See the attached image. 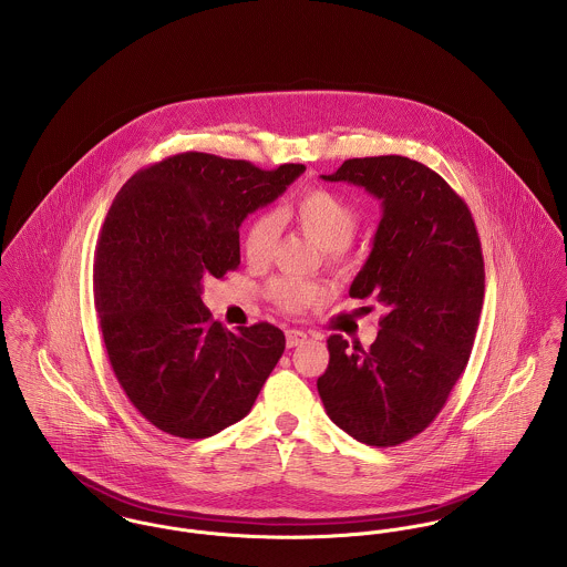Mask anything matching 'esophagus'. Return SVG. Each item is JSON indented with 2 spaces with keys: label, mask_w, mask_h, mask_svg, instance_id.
Returning a JSON list of instances; mask_svg holds the SVG:
<instances>
[{
  "label": "esophagus",
  "mask_w": 567,
  "mask_h": 567,
  "mask_svg": "<svg viewBox=\"0 0 567 567\" xmlns=\"http://www.w3.org/2000/svg\"><path fill=\"white\" fill-rule=\"evenodd\" d=\"M308 340V333L301 331V329H288L286 331V344L292 349V347H299Z\"/></svg>",
  "instance_id": "obj_1"
}]
</instances>
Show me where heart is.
I'll use <instances>...</instances> for the list:
<instances>
[{
    "instance_id": "heart-1",
    "label": "heart",
    "mask_w": 567,
    "mask_h": 567,
    "mask_svg": "<svg viewBox=\"0 0 567 567\" xmlns=\"http://www.w3.org/2000/svg\"><path fill=\"white\" fill-rule=\"evenodd\" d=\"M284 220L295 223L310 240L329 252L333 261H344L347 244L358 229L355 209L340 196L327 189H308L284 212ZM279 236V223L270 214L257 216L244 234V255L250 264H266ZM270 299L286 312L303 315L306 310L323 303L327 288L317 281L277 277L268 284Z\"/></svg>"
}]
</instances>
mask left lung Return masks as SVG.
Returning a JSON list of instances; mask_svg holds the SVG:
<instances>
[{
	"instance_id": "obj_1",
	"label": "left lung",
	"mask_w": 567,
	"mask_h": 567,
	"mask_svg": "<svg viewBox=\"0 0 567 567\" xmlns=\"http://www.w3.org/2000/svg\"><path fill=\"white\" fill-rule=\"evenodd\" d=\"M323 178L382 200L373 248L349 295L375 297L386 315L369 349L329 336L319 395L355 441L393 447L434 421L467 367L485 299L481 238L465 200L423 163L347 159Z\"/></svg>"
}]
</instances>
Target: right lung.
Returning a JSON list of instances; mask_svg holds the SVG:
<instances>
[{
	"mask_svg": "<svg viewBox=\"0 0 567 567\" xmlns=\"http://www.w3.org/2000/svg\"><path fill=\"white\" fill-rule=\"evenodd\" d=\"M306 172L181 153L117 192L95 246L93 295L109 362L155 427L207 439L244 419L286 349L270 323L212 319L203 279L240 264V225Z\"/></svg>",
	"mask_w": 567,
	"mask_h": 567,
	"instance_id": "1",
	"label": "right lung"
}]
</instances>
